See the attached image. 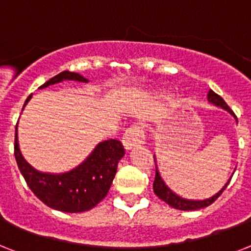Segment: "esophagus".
Returning <instances> with one entry per match:
<instances>
[{"label":"esophagus","mask_w":251,"mask_h":251,"mask_svg":"<svg viewBox=\"0 0 251 251\" xmlns=\"http://www.w3.org/2000/svg\"><path fill=\"white\" fill-rule=\"evenodd\" d=\"M145 142V135L144 131L140 126L134 125L131 127L126 130L124 136H122V144L125 147L126 151H129L131 148H135L139 145L144 144Z\"/></svg>","instance_id":"obj_1"}]
</instances>
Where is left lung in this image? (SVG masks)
<instances>
[{"mask_svg": "<svg viewBox=\"0 0 251 251\" xmlns=\"http://www.w3.org/2000/svg\"><path fill=\"white\" fill-rule=\"evenodd\" d=\"M208 100H209V103L214 104V106L226 109V111H228L231 115H233V112L229 109V107L227 106V103L223 100L222 97L214 93L213 90H209V93H208ZM154 162H155V158H154ZM229 180H231V177H229ZM229 180L227 181L226 184H225V186H223L218 193L214 194L213 197L208 198V199H203V201H190V199H185V198L178 197L177 194H175L174 191H172L171 189L165 184V181L162 180L161 175H159L158 170L155 168V178H154V182H153V190H154V194L159 198V199L166 201L168 205H171V207L175 208V209L195 210V209H201V208L208 207V205H210V204L213 203L217 198L220 197L221 194L223 193V190L226 189L227 185L229 184Z\"/></svg>", "mask_w": 251, "mask_h": 251, "instance_id": "1", "label": "left lung"}]
</instances>
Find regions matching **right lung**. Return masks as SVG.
<instances>
[{
  "label": "right lung",
  "instance_id": "obj_1",
  "mask_svg": "<svg viewBox=\"0 0 251 251\" xmlns=\"http://www.w3.org/2000/svg\"><path fill=\"white\" fill-rule=\"evenodd\" d=\"M64 80L88 83L80 74L62 71L39 88H47ZM31 96L25 100L24 106ZM15 159L29 189L35 197L52 209L80 213L94 208L108 193L115 178L119 161L125 154L120 140L109 139L100 142L83 163L65 174H46L31 167L23 157L18 142V125L15 130Z\"/></svg>",
  "mask_w": 251,
  "mask_h": 251
}]
</instances>
